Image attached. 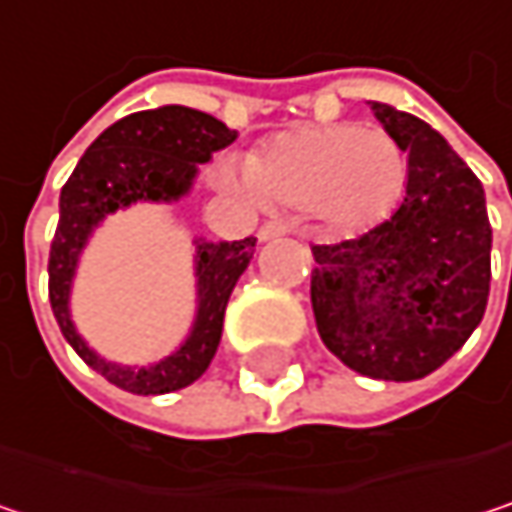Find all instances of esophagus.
<instances>
[{
    "label": "esophagus",
    "instance_id": "1",
    "mask_svg": "<svg viewBox=\"0 0 512 512\" xmlns=\"http://www.w3.org/2000/svg\"><path fill=\"white\" fill-rule=\"evenodd\" d=\"M284 234H290V225H287V222H281V219H269V222H263V225H260V231H257V237H260L263 243L278 240V237H284Z\"/></svg>",
    "mask_w": 512,
    "mask_h": 512
}]
</instances>
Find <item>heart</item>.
<instances>
[{
	"label": "heart",
	"instance_id": "1",
	"mask_svg": "<svg viewBox=\"0 0 512 512\" xmlns=\"http://www.w3.org/2000/svg\"><path fill=\"white\" fill-rule=\"evenodd\" d=\"M219 183L252 201L308 207L332 225L358 228L400 201L406 156L376 127H299L260 145L249 162L222 159Z\"/></svg>",
	"mask_w": 512,
	"mask_h": 512
}]
</instances>
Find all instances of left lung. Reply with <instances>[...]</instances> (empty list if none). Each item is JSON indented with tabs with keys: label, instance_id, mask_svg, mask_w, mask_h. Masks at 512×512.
<instances>
[{
	"label": "left lung",
	"instance_id": "1",
	"mask_svg": "<svg viewBox=\"0 0 512 512\" xmlns=\"http://www.w3.org/2000/svg\"><path fill=\"white\" fill-rule=\"evenodd\" d=\"M409 154L406 195L376 228L311 246L323 344L361 376L424 379L468 341L489 299L492 228L483 186L421 118L370 103Z\"/></svg>",
	"mask_w": 512,
	"mask_h": 512
}]
</instances>
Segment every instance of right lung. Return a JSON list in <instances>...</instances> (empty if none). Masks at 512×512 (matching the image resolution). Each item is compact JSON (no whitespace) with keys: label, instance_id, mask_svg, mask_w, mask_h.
<instances>
[{"label":"right lung","instance_id":"1","mask_svg":"<svg viewBox=\"0 0 512 512\" xmlns=\"http://www.w3.org/2000/svg\"><path fill=\"white\" fill-rule=\"evenodd\" d=\"M237 139L219 118L186 109L159 106L133 112L103 130L76 162L61 186L58 228L50 246V305L61 335L88 367L130 394H168L192 385L216 356L222 320L234 284L255 255V237L234 243L195 246L198 314L189 338L171 356L151 367H124L100 358L70 320V284L91 231L115 210L136 201H177L192 189L201 162Z\"/></svg>","mask_w":512,"mask_h":512}]
</instances>
